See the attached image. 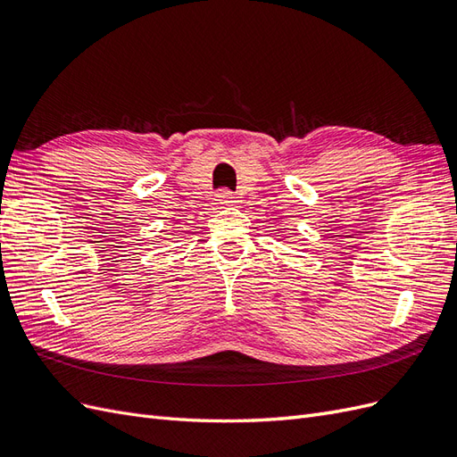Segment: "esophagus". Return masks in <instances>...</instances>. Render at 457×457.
I'll return each mask as SVG.
<instances>
[{
    "mask_svg": "<svg viewBox=\"0 0 457 457\" xmlns=\"http://www.w3.org/2000/svg\"><path fill=\"white\" fill-rule=\"evenodd\" d=\"M234 198H237V196H234L230 190H220V192H217V195H215V205L217 207L234 205V204H237V200H234Z\"/></svg>",
    "mask_w": 457,
    "mask_h": 457,
    "instance_id": "esophagus-1",
    "label": "esophagus"
}]
</instances>
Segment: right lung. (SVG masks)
<instances>
[{
    "mask_svg": "<svg viewBox=\"0 0 457 457\" xmlns=\"http://www.w3.org/2000/svg\"><path fill=\"white\" fill-rule=\"evenodd\" d=\"M173 225H177V223H173Z\"/></svg>",
    "mask_w": 457,
    "mask_h": 457,
    "instance_id": "1",
    "label": "right lung"
}]
</instances>
